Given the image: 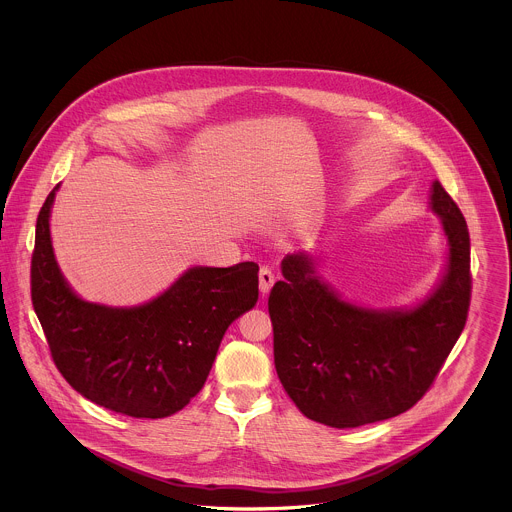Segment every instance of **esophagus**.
<instances>
[{"mask_svg":"<svg viewBox=\"0 0 512 512\" xmlns=\"http://www.w3.org/2000/svg\"><path fill=\"white\" fill-rule=\"evenodd\" d=\"M258 276H260V292H270V290H272V286H274V282H276V276H274V272H272L268 266H262Z\"/></svg>","mask_w":512,"mask_h":512,"instance_id":"obj_1","label":"esophagus"}]
</instances>
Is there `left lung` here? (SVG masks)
I'll return each instance as SVG.
<instances>
[{
	"instance_id": "left-lung-1",
	"label": "left lung",
	"mask_w": 512,
	"mask_h": 512,
	"mask_svg": "<svg viewBox=\"0 0 512 512\" xmlns=\"http://www.w3.org/2000/svg\"><path fill=\"white\" fill-rule=\"evenodd\" d=\"M432 211L447 236V270L424 303L376 311L343 301L305 254L282 260L268 311L280 382L303 416L331 428H359L410 410L430 390L457 343L471 301L469 230L436 181Z\"/></svg>"
}]
</instances>
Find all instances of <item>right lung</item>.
Returning a JSON list of instances; mask_svg holds the SVG:
<instances>
[{
    "instance_id": "add662e5",
    "label": "right lung",
    "mask_w": 512,
    "mask_h": 512,
    "mask_svg": "<svg viewBox=\"0 0 512 512\" xmlns=\"http://www.w3.org/2000/svg\"><path fill=\"white\" fill-rule=\"evenodd\" d=\"M45 199L31 256V301L51 357L90 402L132 418H165L205 386L228 325L258 301V264L195 266L140 307L80 299L67 286L51 246Z\"/></svg>"
}]
</instances>
